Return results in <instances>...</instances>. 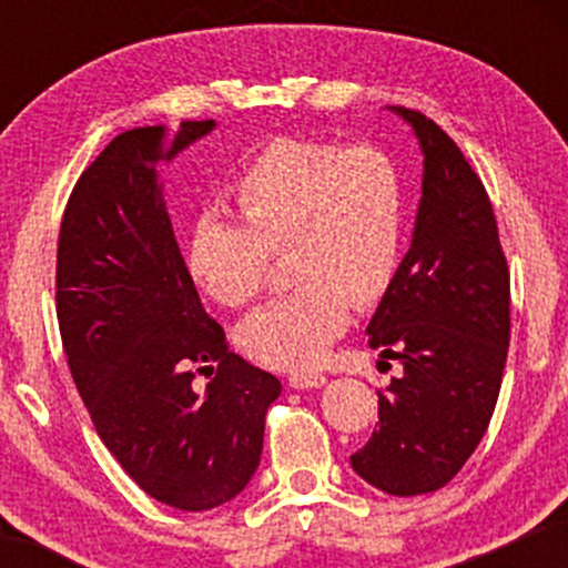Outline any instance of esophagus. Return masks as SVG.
<instances>
[{
	"label": "esophagus",
	"mask_w": 568,
	"mask_h": 568,
	"mask_svg": "<svg viewBox=\"0 0 568 568\" xmlns=\"http://www.w3.org/2000/svg\"><path fill=\"white\" fill-rule=\"evenodd\" d=\"M288 384L293 389H315V387H323L325 376L317 374V371H310V374H291Z\"/></svg>",
	"instance_id": "34e87169"
}]
</instances>
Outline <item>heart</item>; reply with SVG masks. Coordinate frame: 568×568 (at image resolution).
I'll return each mask as SVG.
<instances>
[{
	"instance_id": "1",
	"label": "heart",
	"mask_w": 568,
	"mask_h": 568,
	"mask_svg": "<svg viewBox=\"0 0 568 568\" xmlns=\"http://www.w3.org/2000/svg\"><path fill=\"white\" fill-rule=\"evenodd\" d=\"M243 224L202 216L186 266L213 302L243 310L262 296L270 253L288 251L291 296L237 328L247 357L302 371L349 323V304L371 310L393 288L406 232V186L376 146L275 139L232 186Z\"/></svg>"
}]
</instances>
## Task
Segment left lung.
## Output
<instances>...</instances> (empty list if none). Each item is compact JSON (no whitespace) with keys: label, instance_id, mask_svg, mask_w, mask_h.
<instances>
[{"label":"left lung","instance_id":"left-lung-1","mask_svg":"<svg viewBox=\"0 0 568 568\" xmlns=\"http://www.w3.org/2000/svg\"><path fill=\"white\" fill-rule=\"evenodd\" d=\"M425 154L414 237L376 306L371 349L403 374L379 393V427L352 470L393 497L438 491L484 438L510 344V272L478 173L443 130L393 106Z\"/></svg>","mask_w":568,"mask_h":568}]
</instances>
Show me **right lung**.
<instances>
[{
    "label": "right lung",
    "instance_id": "obj_1",
    "mask_svg": "<svg viewBox=\"0 0 568 568\" xmlns=\"http://www.w3.org/2000/svg\"><path fill=\"white\" fill-rule=\"evenodd\" d=\"M213 128L116 135L77 181L58 234V325L95 433L149 497L186 513L247 486L280 395L202 310L162 200L158 165ZM197 373L212 376L205 390Z\"/></svg>",
    "mask_w": 568,
    "mask_h": 568
}]
</instances>
